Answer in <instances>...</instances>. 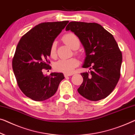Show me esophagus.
Here are the masks:
<instances>
[{"label":"esophagus","mask_w":135,"mask_h":135,"mask_svg":"<svg viewBox=\"0 0 135 135\" xmlns=\"http://www.w3.org/2000/svg\"><path fill=\"white\" fill-rule=\"evenodd\" d=\"M73 75V73H65L64 74V76H65V78H67L68 76H71Z\"/></svg>","instance_id":"1"}]
</instances>
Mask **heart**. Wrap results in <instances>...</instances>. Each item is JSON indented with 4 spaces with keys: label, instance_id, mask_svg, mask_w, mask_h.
<instances>
[{
    "label": "heart",
    "instance_id": "b5f03b06",
    "mask_svg": "<svg viewBox=\"0 0 135 135\" xmlns=\"http://www.w3.org/2000/svg\"><path fill=\"white\" fill-rule=\"evenodd\" d=\"M63 40L66 45L73 50H76L80 46V41L77 36L73 33H69L63 37ZM56 42L54 41L50 48V55L54 57L56 54ZM79 62L75 58L69 59H60L54 64V69L57 71L64 73H71L75 68L78 65Z\"/></svg>",
    "mask_w": 135,
    "mask_h": 135
}]
</instances>
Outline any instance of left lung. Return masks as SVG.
Wrapping results in <instances>:
<instances>
[{
    "label": "left lung",
    "mask_w": 135,
    "mask_h": 135,
    "mask_svg": "<svg viewBox=\"0 0 135 135\" xmlns=\"http://www.w3.org/2000/svg\"><path fill=\"white\" fill-rule=\"evenodd\" d=\"M65 30L79 38L86 52L83 68L90 71L81 73L83 82L79 94L91 101L103 99L113 92L120 76L122 52L113 35L94 22L72 21Z\"/></svg>",
    "instance_id": "1"
}]
</instances>
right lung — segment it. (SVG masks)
<instances>
[{
  "label": "right lung",
  "mask_w": 135,
  "mask_h": 135,
  "mask_svg": "<svg viewBox=\"0 0 135 135\" xmlns=\"http://www.w3.org/2000/svg\"><path fill=\"white\" fill-rule=\"evenodd\" d=\"M68 22L38 24L22 36L17 45L13 70L20 89L32 100L41 102L51 97L65 78L62 73L44 75L42 69H51L48 61L51 46Z\"/></svg>",
  "instance_id": "right-lung-1"
}]
</instances>
